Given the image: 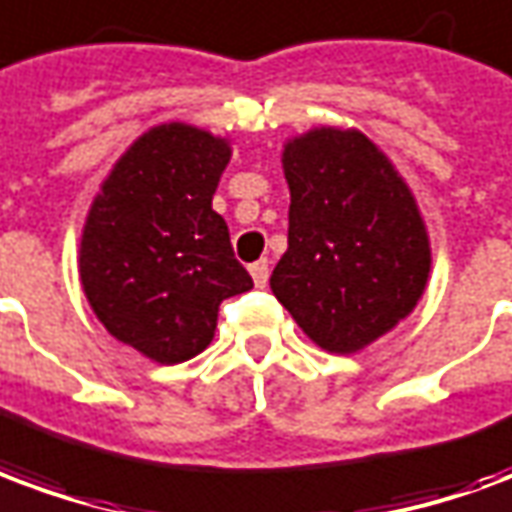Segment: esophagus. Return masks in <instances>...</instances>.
<instances>
[{
  "instance_id": "1",
  "label": "esophagus",
  "mask_w": 512,
  "mask_h": 512,
  "mask_svg": "<svg viewBox=\"0 0 512 512\" xmlns=\"http://www.w3.org/2000/svg\"><path fill=\"white\" fill-rule=\"evenodd\" d=\"M249 274L255 279L257 287H266L268 285V260H257L249 266Z\"/></svg>"
}]
</instances>
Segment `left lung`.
<instances>
[{"instance_id":"obj_1","label":"left lung","mask_w":512,"mask_h":512,"mask_svg":"<svg viewBox=\"0 0 512 512\" xmlns=\"http://www.w3.org/2000/svg\"><path fill=\"white\" fill-rule=\"evenodd\" d=\"M287 252L271 290L317 347L352 355L410 317L429 285L431 241L388 154L355 127L285 143Z\"/></svg>"}]
</instances>
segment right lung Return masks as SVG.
Masks as SVG:
<instances>
[{
  "instance_id": "1",
  "label": "right lung",
  "mask_w": 512,
  "mask_h": 512,
  "mask_svg": "<svg viewBox=\"0 0 512 512\" xmlns=\"http://www.w3.org/2000/svg\"><path fill=\"white\" fill-rule=\"evenodd\" d=\"M233 146L165 121L121 154L94 195L78 246L86 301L121 344L173 366L203 352L219 304L252 290L211 198Z\"/></svg>"
}]
</instances>
